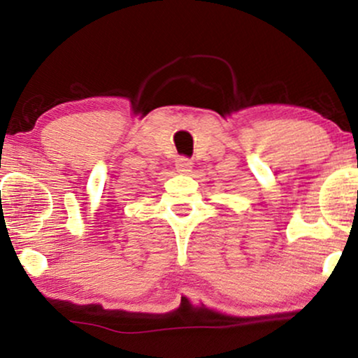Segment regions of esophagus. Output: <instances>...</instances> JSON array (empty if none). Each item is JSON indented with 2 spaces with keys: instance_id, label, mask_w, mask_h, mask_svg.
I'll use <instances>...</instances> for the list:
<instances>
[{
  "instance_id": "1",
  "label": "esophagus",
  "mask_w": 358,
  "mask_h": 358,
  "mask_svg": "<svg viewBox=\"0 0 358 358\" xmlns=\"http://www.w3.org/2000/svg\"><path fill=\"white\" fill-rule=\"evenodd\" d=\"M175 169H176V171H178V173H189V171H192V169H193V164H192V160H188V158L180 157V158H176Z\"/></svg>"
}]
</instances>
